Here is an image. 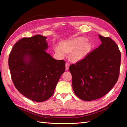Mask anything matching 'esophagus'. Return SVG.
<instances>
[{
	"label": "esophagus",
	"mask_w": 127,
	"mask_h": 127,
	"mask_svg": "<svg viewBox=\"0 0 127 127\" xmlns=\"http://www.w3.org/2000/svg\"><path fill=\"white\" fill-rule=\"evenodd\" d=\"M69 64L68 63H66V70H68L69 69Z\"/></svg>",
	"instance_id": "1"
}]
</instances>
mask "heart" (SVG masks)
I'll list each match as a JSON object with an SVG mask.
<instances>
[{"label": "heart", "mask_w": 127, "mask_h": 127, "mask_svg": "<svg viewBox=\"0 0 127 127\" xmlns=\"http://www.w3.org/2000/svg\"><path fill=\"white\" fill-rule=\"evenodd\" d=\"M91 44L84 37H77L62 42L60 46L54 47V50L57 56L61 58L66 56V53H70V59L73 62L82 59L91 50Z\"/></svg>", "instance_id": "1"}]
</instances>
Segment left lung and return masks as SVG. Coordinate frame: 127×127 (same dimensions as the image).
Returning a JSON list of instances; mask_svg holds the SVG:
<instances>
[{"instance_id":"8db88e82","label":"left lung","mask_w":127,"mask_h":127,"mask_svg":"<svg viewBox=\"0 0 127 127\" xmlns=\"http://www.w3.org/2000/svg\"><path fill=\"white\" fill-rule=\"evenodd\" d=\"M102 43L82 60L70 65L74 93L82 100L103 97L116 84L120 72L121 52L109 37L98 35Z\"/></svg>"}]
</instances>
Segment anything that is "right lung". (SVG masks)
Wrapping results in <instances>:
<instances>
[{"instance_id": "add662e5", "label": "right lung", "mask_w": 127, "mask_h": 127, "mask_svg": "<svg viewBox=\"0 0 127 127\" xmlns=\"http://www.w3.org/2000/svg\"><path fill=\"white\" fill-rule=\"evenodd\" d=\"M47 37H24L13 46L8 59L12 81L25 97L35 102L47 100L54 93L65 71V61L57 60L45 52Z\"/></svg>"}]
</instances>
